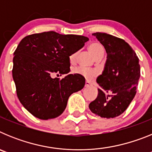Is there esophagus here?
Returning <instances> with one entry per match:
<instances>
[{
  "instance_id": "1",
  "label": "esophagus",
  "mask_w": 152,
  "mask_h": 152,
  "mask_svg": "<svg viewBox=\"0 0 152 152\" xmlns=\"http://www.w3.org/2000/svg\"><path fill=\"white\" fill-rule=\"evenodd\" d=\"M90 86H91V84L89 82V81H86L85 82V87L86 88H88V87H90Z\"/></svg>"
}]
</instances>
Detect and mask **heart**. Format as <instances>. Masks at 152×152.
Masks as SVG:
<instances>
[{"instance_id": "heart-1", "label": "heart", "mask_w": 152, "mask_h": 152, "mask_svg": "<svg viewBox=\"0 0 152 152\" xmlns=\"http://www.w3.org/2000/svg\"><path fill=\"white\" fill-rule=\"evenodd\" d=\"M89 50L94 58L101 56V55L103 56V54H104V48L102 45V44L98 42H91L89 45ZM75 57H76V53H73V54L70 56L69 59L71 63H73L75 61ZM72 72L74 74H76V75H80L81 77H83L88 80H91L97 75V72L95 70L86 69V68H81V67H77V68H74Z\"/></svg>"}]
</instances>
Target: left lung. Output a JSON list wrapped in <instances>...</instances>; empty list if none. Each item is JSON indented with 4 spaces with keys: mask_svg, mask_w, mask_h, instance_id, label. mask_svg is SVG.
Returning <instances> with one entry per match:
<instances>
[{
    "mask_svg": "<svg viewBox=\"0 0 152 152\" xmlns=\"http://www.w3.org/2000/svg\"><path fill=\"white\" fill-rule=\"evenodd\" d=\"M93 35L105 48L107 59L103 73L96 79L100 87L97 97L89 108L102 118H115L128 108L135 97L140 77L139 59L125 40L103 33Z\"/></svg>",
    "mask_w": 152,
    "mask_h": 152,
    "instance_id": "obj_1",
    "label": "left lung"
}]
</instances>
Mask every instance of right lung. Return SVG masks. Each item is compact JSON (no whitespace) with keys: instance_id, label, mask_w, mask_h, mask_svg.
<instances>
[{"instance_id":"right-lung-1","label":"right lung","mask_w":152,"mask_h":152,"mask_svg":"<svg viewBox=\"0 0 152 152\" xmlns=\"http://www.w3.org/2000/svg\"><path fill=\"white\" fill-rule=\"evenodd\" d=\"M89 39L49 31L24 37L13 53V78L19 100L32 115L40 119H53L66 108L69 96L84 87L79 75L59 76L70 72L69 56Z\"/></svg>"}]
</instances>
